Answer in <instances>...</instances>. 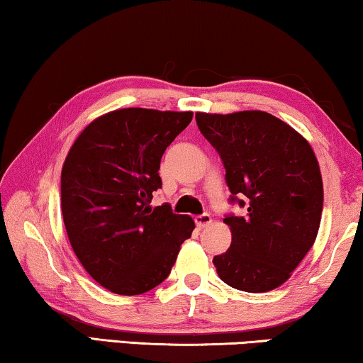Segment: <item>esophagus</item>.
Listing matches in <instances>:
<instances>
[{
    "mask_svg": "<svg viewBox=\"0 0 363 363\" xmlns=\"http://www.w3.org/2000/svg\"><path fill=\"white\" fill-rule=\"evenodd\" d=\"M194 220H196L199 228H203V227H207L208 223L212 222V217L208 216V213H201V216H197L196 218H194Z\"/></svg>",
    "mask_w": 363,
    "mask_h": 363,
    "instance_id": "esophagus-1",
    "label": "esophagus"
}]
</instances>
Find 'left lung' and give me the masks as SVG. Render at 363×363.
<instances>
[{
	"label": "left lung",
	"instance_id": "1",
	"mask_svg": "<svg viewBox=\"0 0 363 363\" xmlns=\"http://www.w3.org/2000/svg\"><path fill=\"white\" fill-rule=\"evenodd\" d=\"M197 126L225 167L232 245L213 257L223 283L247 293L278 288L318 237L323 177L309 143L267 111L196 113Z\"/></svg>",
	"mask_w": 363,
	"mask_h": 363
}]
</instances>
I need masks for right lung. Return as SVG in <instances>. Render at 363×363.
<instances>
[{"instance_id": "1", "label": "right lung", "mask_w": 363, "mask_h": 363, "mask_svg": "<svg viewBox=\"0 0 363 363\" xmlns=\"http://www.w3.org/2000/svg\"><path fill=\"white\" fill-rule=\"evenodd\" d=\"M192 111L123 108L86 126L65 157L60 194L70 245L96 283L121 296L146 293L169 277L196 223L161 189V157Z\"/></svg>"}]
</instances>
